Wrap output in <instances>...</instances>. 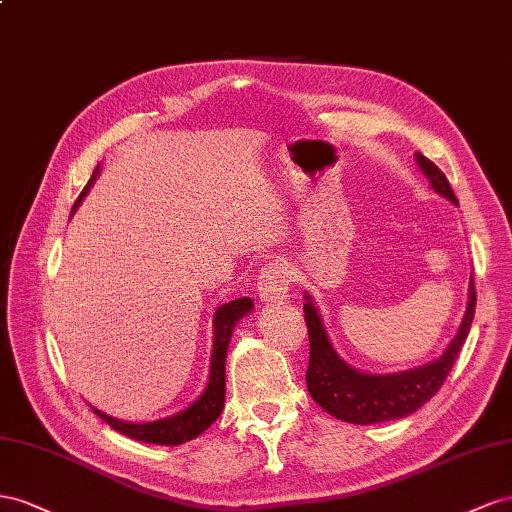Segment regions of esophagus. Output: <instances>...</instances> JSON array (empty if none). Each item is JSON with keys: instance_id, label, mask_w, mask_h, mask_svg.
Listing matches in <instances>:
<instances>
[{"instance_id": "obj_1", "label": "esophagus", "mask_w": 512, "mask_h": 512, "mask_svg": "<svg viewBox=\"0 0 512 512\" xmlns=\"http://www.w3.org/2000/svg\"><path fill=\"white\" fill-rule=\"evenodd\" d=\"M289 270L283 261H272L264 266L261 274L257 276V289L259 296L266 304L270 302H283L289 298Z\"/></svg>"}]
</instances>
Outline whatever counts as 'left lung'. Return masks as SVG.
<instances>
[{
  "label": "left lung",
  "mask_w": 512,
  "mask_h": 512,
  "mask_svg": "<svg viewBox=\"0 0 512 512\" xmlns=\"http://www.w3.org/2000/svg\"><path fill=\"white\" fill-rule=\"evenodd\" d=\"M416 156V165L425 173L431 188L446 197L450 203L459 206L452 193L446 175L437 169L427 156L420 152ZM304 319L309 328L311 356L309 369H306V386L311 397L321 410L330 416L352 422V425H377V422L399 420L420 410L433 394L442 388L446 377L455 364L461 347L472 328L474 309H476V289L474 276H470V289H467V309L461 319V326L455 337L446 345L444 354L422 367H414L397 373H364L347 364L341 354L334 349L324 319L319 315L317 304L309 291H304Z\"/></svg>",
  "instance_id": "left-lung-1"
}]
</instances>
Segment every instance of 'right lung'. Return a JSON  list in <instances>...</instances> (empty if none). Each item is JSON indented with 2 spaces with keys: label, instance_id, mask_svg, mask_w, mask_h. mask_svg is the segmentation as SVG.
Listing matches in <instances>:
<instances>
[{
  "label": "right lung",
  "instance_id": "obj_1",
  "mask_svg": "<svg viewBox=\"0 0 512 512\" xmlns=\"http://www.w3.org/2000/svg\"><path fill=\"white\" fill-rule=\"evenodd\" d=\"M98 175H100V165L94 169L90 182H87L83 193L75 201V206H72L70 216L77 212L83 197L90 193V188L94 186ZM251 311H253V298H238V300H231L223 306H218V311L214 313V321H212L214 343H212L208 386L191 405L186 407V410L173 414V416H167V418L152 420V422H126V420L113 418L105 412L96 410V407H92L94 414L105 420L111 429L120 431L122 435L130 437V440H137V442L160 444V446H180L184 442L195 440V437L206 431L223 412L227 347H229L233 330H236V326H238V321Z\"/></svg>",
  "mask_w": 512,
  "mask_h": 512
}]
</instances>
